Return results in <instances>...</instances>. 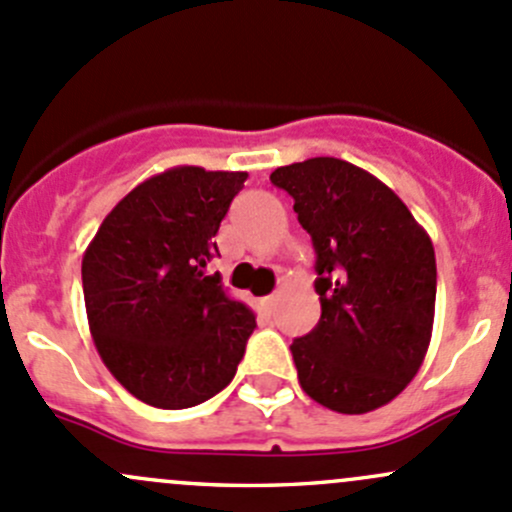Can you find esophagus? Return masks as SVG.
I'll list each match as a JSON object with an SVG mask.
<instances>
[{"label": "esophagus", "instance_id": "esophagus-1", "mask_svg": "<svg viewBox=\"0 0 512 512\" xmlns=\"http://www.w3.org/2000/svg\"><path fill=\"white\" fill-rule=\"evenodd\" d=\"M261 303H263V308L271 310V308H273V303H276V293H273V295H266V298H263Z\"/></svg>", "mask_w": 512, "mask_h": 512}]
</instances>
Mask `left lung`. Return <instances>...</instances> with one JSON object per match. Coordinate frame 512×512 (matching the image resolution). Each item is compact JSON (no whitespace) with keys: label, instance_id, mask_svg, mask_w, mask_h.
<instances>
[{"label":"left lung","instance_id":"obj_1","mask_svg":"<svg viewBox=\"0 0 512 512\" xmlns=\"http://www.w3.org/2000/svg\"><path fill=\"white\" fill-rule=\"evenodd\" d=\"M271 182L315 249L320 320L291 352L310 399L340 414L392 402L419 372L434 328L429 234L384 182L337 157L278 167Z\"/></svg>","mask_w":512,"mask_h":512}]
</instances>
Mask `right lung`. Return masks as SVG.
Returning <instances> with one entry per match:
<instances>
[{"instance_id": "obj_1", "label": "right lung", "mask_w": 512, "mask_h": 512, "mask_svg": "<svg viewBox=\"0 0 512 512\" xmlns=\"http://www.w3.org/2000/svg\"><path fill=\"white\" fill-rule=\"evenodd\" d=\"M246 172L172 167L125 194L83 254V298L100 360L140 402L187 409L234 379L256 315L207 263Z\"/></svg>"}]
</instances>
